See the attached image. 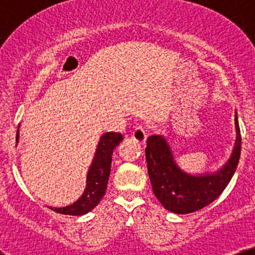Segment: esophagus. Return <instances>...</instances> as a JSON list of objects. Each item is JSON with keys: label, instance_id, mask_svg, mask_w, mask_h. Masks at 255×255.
<instances>
[{"label": "esophagus", "instance_id": "1", "mask_svg": "<svg viewBox=\"0 0 255 255\" xmlns=\"http://www.w3.org/2000/svg\"><path fill=\"white\" fill-rule=\"evenodd\" d=\"M131 136L134 137V140H136L137 142H144L146 140V137H147V135H146V130L145 128L142 127V126H139V127H136L135 129L133 130V133H131Z\"/></svg>", "mask_w": 255, "mask_h": 255}]
</instances>
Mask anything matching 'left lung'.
I'll use <instances>...</instances> for the list:
<instances>
[{
  "label": "left lung",
  "mask_w": 255,
  "mask_h": 255,
  "mask_svg": "<svg viewBox=\"0 0 255 255\" xmlns=\"http://www.w3.org/2000/svg\"><path fill=\"white\" fill-rule=\"evenodd\" d=\"M236 141L225 164L212 174L191 175L175 163L170 147L162 135H151L145 148L147 171L154 195L168 211L186 215L215 201L230 182L241 153V134L235 116Z\"/></svg>",
  "instance_id": "8db88e82"
}]
</instances>
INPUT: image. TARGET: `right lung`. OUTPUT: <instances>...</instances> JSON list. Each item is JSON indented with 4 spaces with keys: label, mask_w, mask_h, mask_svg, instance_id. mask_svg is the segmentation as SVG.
Instances as JSON below:
<instances>
[{
    "label": "right lung",
    "mask_w": 255,
    "mask_h": 255,
    "mask_svg": "<svg viewBox=\"0 0 255 255\" xmlns=\"http://www.w3.org/2000/svg\"><path fill=\"white\" fill-rule=\"evenodd\" d=\"M19 139V129L16 131V141ZM124 136L121 133L108 131L99 139L96 154L93 157L86 178V188L80 198L75 203L66 207H50L52 211L62 215L81 216L90 212L99 204L107 191L111 170V157L114 148L122 141Z\"/></svg>",
    "instance_id": "obj_1"
}]
</instances>
